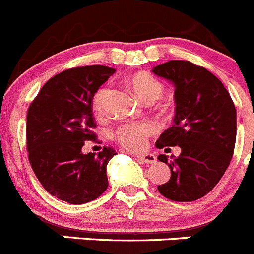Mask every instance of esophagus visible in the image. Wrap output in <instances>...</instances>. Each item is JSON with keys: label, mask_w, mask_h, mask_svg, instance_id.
<instances>
[{"label": "esophagus", "mask_w": 254, "mask_h": 254, "mask_svg": "<svg viewBox=\"0 0 254 254\" xmlns=\"http://www.w3.org/2000/svg\"><path fill=\"white\" fill-rule=\"evenodd\" d=\"M136 157L139 160V161L145 162V164H155L156 160H157L153 153H148V152L139 153V155H137Z\"/></svg>", "instance_id": "34e87169"}]
</instances>
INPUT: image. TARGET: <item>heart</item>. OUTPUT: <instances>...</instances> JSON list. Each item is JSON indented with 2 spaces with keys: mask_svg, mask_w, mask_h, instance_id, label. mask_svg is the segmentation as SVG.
Here are the masks:
<instances>
[{
  "mask_svg": "<svg viewBox=\"0 0 254 254\" xmlns=\"http://www.w3.org/2000/svg\"><path fill=\"white\" fill-rule=\"evenodd\" d=\"M129 85L134 94L145 103L159 99L164 92V85L155 76L147 73H137L129 78ZM108 95V88L103 87L94 94L93 109L101 113L103 109L104 101ZM155 132V125L151 122H133L125 123L120 126L116 131V139L125 147L129 150H141L145 147L147 137Z\"/></svg>",
  "mask_w": 254,
  "mask_h": 254,
  "instance_id": "heart-1",
  "label": "heart"
}]
</instances>
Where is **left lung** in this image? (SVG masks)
I'll return each instance as SVG.
<instances>
[{
  "label": "left lung",
  "instance_id": "obj_1",
  "mask_svg": "<svg viewBox=\"0 0 254 254\" xmlns=\"http://www.w3.org/2000/svg\"><path fill=\"white\" fill-rule=\"evenodd\" d=\"M175 87V117L156 141V147L179 146L181 153L169 165V181L157 186L174 201H194L219 183L233 156L237 112L229 93L217 76L188 60H170L152 69Z\"/></svg>",
  "mask_w": 254,
  "mask_h": 254
}]
</instances>
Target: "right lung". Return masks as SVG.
<instances>
[{
  "label": "right lung",
  "instance_id": "add662e5",
  "mask_svg": "<svg viewBox=\"0 0 254 254\" xmlns=\"http://www.w3.org/2000/svg\"><path fill=\"white\" fill-rule=\"evenodd\" d=\"M116 70L90 65L64 70L45 83L29 107L26 139L29 161L44 189L70 204H85L108 188L111 147L83 153L95 137L93 97Z\"/></svg>",
  "mask_w": 254,
  "mask_h": 254
}]
</instances>
